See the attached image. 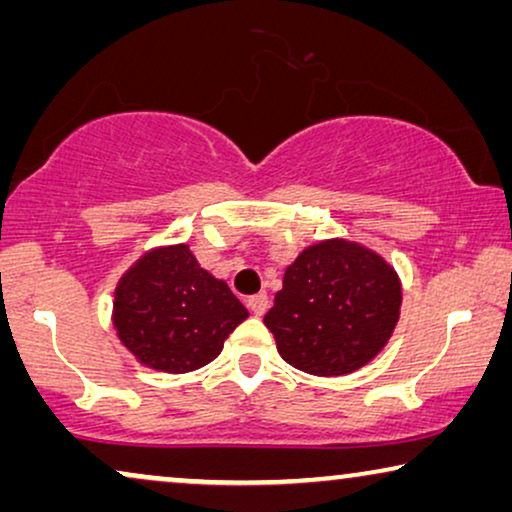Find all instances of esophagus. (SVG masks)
I'll return each instance as SVG.
<instances>
[{
	"label": "esophagus",
	"instance_id": "34e87169",
	"mask_svg": "<svg viewBox=\"0 0 512 512\" xmlns=\"http://www.w3.org/2000/svg\"><path fill=\"white\" fill-rule=\"evenodd\" d=\"M247 305H249V310L256 314V317H263V314L268 312V296H265V293H258V296H251Z\"/></svg>",
	"mask_w": 512,
	"mask_h": 512
}]
</instances>
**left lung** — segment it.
<instances>
[{"label":"left lung","instance_id":"8db88e82","mask_svg":"<svg viewBox=\"0 0 512 512\" xmlns=\"http://www.w3.org/2000/svg\"><path fill=\"white\" fill-rule=\"evenodd\" d=\"M401 300L394 265L366 244L333 237L300 251L263 321L289 366L342 377L382 352L401 317Z\"/></svg>","mask_w":512,"mask_h":512}]
</instances>
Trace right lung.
I'll return each instance as SVG.
<instances>
[{"instance_id": "obj_1", "label": "right lung", "mask_w": 512, "mask_h": 512, "mask_svg": "<svg viewBox=\"0 0 512 512\" xmlns=\"http://www.w3.org/2000/svg\"><path fill=\"white\" fill-rule=\"evenodd\" d=\"M249 317L223 279L202 268L188 244L139 256L118 279L111 324L144 368L181 375L212 363Z\"/></svg>"}]
</instances>
